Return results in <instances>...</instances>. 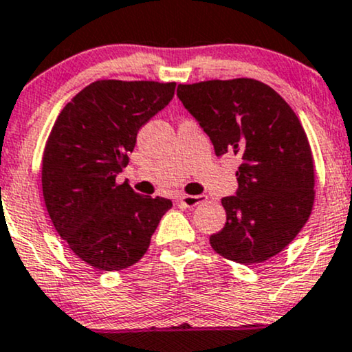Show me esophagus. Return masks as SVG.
<instances>
[{
  "mask_svg": "<svg viewBox=\"0 0 352 352\" xmlns=\"http://www.w3.org/2000/svg\"><path fill=\"white\" fill-rule=\"evenodd\" d=\"M203 201V197H197V195H182L179 198V203L185 208H195Z\"/></svg>",
  "mask_w": 352,
  "mask_h": 352,
  "instance_id": "esophagus-1",
  "label": "esophagus"
}]
</instances>
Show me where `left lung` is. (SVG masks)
<instances>
[{
  "instance_id": "1",
  "label": "left lung",
  "mask_w": 352,
  "mask_h": 352,
  "mask_svg": "<svg viewBox=\"0 0 352 352\" xmlns=\"http://www.w3.org/2000/svg\"><path fill=\"white\" fill-rule=\"evenodd\" d=\"M177 95L208 134L214 154H234L238 193L221 200L226 224L210 238L219 256L259 264L302 231L315 203V164L302 122L254 78L179 85Z\"/></svg>"
}]
</instances>
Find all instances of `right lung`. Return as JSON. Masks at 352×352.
Instances as JSON below:
<instances>
[{"mask_svg": "<svg viewBox=\"0 0 352 352\" xmlns=\"http://www.w3.org/2000/svg\"><path fill=\"white\" fill-rule=\"evenodd\" d=\"M175 82L96 80L63 107L45 141L42 193L55 231L100 270L138 262L170 210L162 197L135 193L116 175L129 162L138 131L167 107Z\"/></svg>", "mask_w": 352, "mask_h": 352, "instance_id": "right-lung-1", "label": "right lung"}]
</instances>
